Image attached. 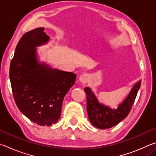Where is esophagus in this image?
<instances>
[{
    "label": "esophagus",
    "instance_id": "obj_1",
    "mask_svg": "<svg viewBox=\"0 0 156 156\" xmlns=\"http://www.w3.org/2000/svg\"><path fill=\"white\" fill-rule=\"evenodd\" d=\"M89 76L87 73H84V74L81 75L80 78H79V80L82 83H84L85 84L87 83V81L89 80Z\"/></svg>",
    "mask_w": 156,
    "mask_h": 156
}]
</instances>
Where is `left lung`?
Wrapping results in <instances>:
<instances>
[{"mask_svg":"<svg viewBox=\"0 0 156 156\" xmlns=\"http://www.w3.org/2000/svg\"><path fill=\"white\" fill-rule=\"evenodd\" d=\"M140 85L141 80H139L133 86L122 103L116 109H112L99 103L91 89L89 87L84 88L87 95V110L91 123L101 129H109L118 125L130 112Z\"/></svg>","mask_w":156,"mask_h":156,"instance_id":"1","label":"left lung"}]
</instances>
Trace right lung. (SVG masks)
<instances>
[{"label": "right lung", "instance_id": "right-lung-1", "mask_svg": "<svg viewBox=\"0 0 156 156\" xmlns=\"http://www.w3.org/2000/svg\"><path fill=\"white\" fill-rule=\"evenodd\" d=\"M44 30L35 29L20 39L10 63L9 78L20 112L39 125L50 126L58 120L63 98L74 84L76 76L37 60L36 47L49 40Z\"/></svg>", "mask_w": 156, "mask_h": 156}]
</instances>
